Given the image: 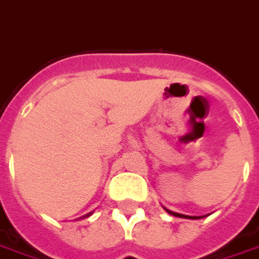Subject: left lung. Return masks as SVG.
I'll return each instance as SVG.
<instances>
[{"label":"left lung","mask_w":259,"mask_h":259,"mask_svg":"<svg viewBox=\"0 0 259 259\" xmlns=\"http://www.w3.org/2000/svg\"><path fill=\"white\" fill-rule=\"evenodd\" d=\"M164 209H165V207H164ZM165 211H167V213H169V214H172V216H175V218H182V219H202V218H205V216H186V214L175 213V211L168 210V209H165Z\"/></svg>","instance_id":"1"}]
</instances>
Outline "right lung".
Masks as SVG:
<instances>
[{"mask_svg": "<svg viewBox=\"0 0 259 259\" xmlns=\"http://www.w3.org/2000/svg\"><path fill=\"white\" fill-rule=\"evenodd\" d=\"M92 213H88V214H85V216H82V218H79V219H84V218H88V216H91Z\"/></svg>", "mask_w": 259, "mask_h": 259, "instance_id": "obj_1", "label": "right lung"}]
</instances>
